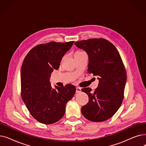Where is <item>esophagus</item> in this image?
Here are the masks:
<instances>
[{
  "label": "esophagus",
  "mask_w": 146,
  "mask_h": 146,
  "mask_svg": "<svg viewBox=\"0 0 146 146\" xmlns=\"http://www.w3.org/2000/svg\"><path fill=\"white\" fill-rule=\"evenodd\" d=\"M81 92V88L79 87L76 88V93H80Z\"/></svg>",
  "instance_id": "esophagus-1"
}]
</instances>
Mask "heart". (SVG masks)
<instances>
[{
  "label": "heart",
  "instance_id": "obj_1",
  "mask_svg": "<svg viewBox=\"0 0 146 146\" xmlns=\"http://www.w3.org/2000/svg\"><path fill=\"white\" fill-rule=\"evenodd\" d=\"M80 52V51H77L76 52Z\"/></svg>",
  "mask_w": 146,
  "mask_h": 146
}]
</instances>
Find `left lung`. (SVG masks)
Segmentation results:
<instances>
[{"label": "left lung", "mask_w": 146, "mask_h": 146, "mask_svg": "<svg viewBox=\"0 0 146 146\" xmlns=\"http://www.w3.org/2000/svg\"><path fill=\"white\" fill-rule=\"evenodd\" d=\"M85 51L89 57L88 72L98 76V87L82 91L89 96V102L81 111L87 119L102 122L111 118L119 108L124 99L127 73L116 47L104 38H92L74 42Z\"/></svg>", "instance_id": "obj_1"}]
</instances>
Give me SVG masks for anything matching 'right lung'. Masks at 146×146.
I'll use <instances>...</instances> for the list:
<instances>
[{"instance_id":"obj_1","label":"right lung","mask_w":146,"mask_h":146,"mask_svg":"<svg viewBox=\"0 0 146 146\" xmlns=\"http://www.w3.org/2000/svg\"><path fill=\"white\" fill-rule=\"evenodd\" d=\"M74 41L50 42L34 47L27 54L21 67V96L31 115L44 124L62 118L66 105L76 92V87L66 85L52 88L50 78L59 68L61 60Z\"/></svg>"}]
</instances>
